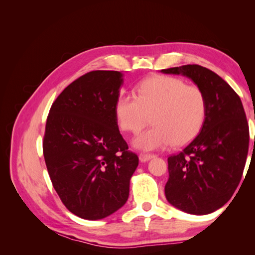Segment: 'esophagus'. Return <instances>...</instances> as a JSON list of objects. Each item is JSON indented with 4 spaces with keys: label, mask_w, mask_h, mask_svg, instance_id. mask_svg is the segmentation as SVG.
I'll return each instance as SVG.
<instances>
[{
    "label": "esophagus",
    "mask_w": 255,
    "mask_h": 255,
    "mask_svg": "<svg viewBox=\"0 0 255 255\" xmlns=\"http://www.w3.org/2000/svg\"><path fill=\"white\" fill-rule=\"evenodd\" d=\"M153 157H155V155H154V154H146V153H140L139 154V159L141 161H143V163H144V161L150 160Z\"/></svg>",
    "instance_id": "obj_1"
}]
</instances>
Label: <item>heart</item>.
<instances>
[{"label":"heart","instance_id":"heart-1","mask_svg":"<svg viewBox=\"0 0 255 255\" xmlns=\"http://www.w3.org/2000/svg\"><path fill=\"white\" fill-rule=\"evenodd\" d=\"M206 113L203 90L172 76L146 79L138 85L136 97L119 96L115 104L116 119L126 132L139 133L151 117L153 127L134 140L144 151L191 141L201 132Z\"/></svg>","mask_w":255,"mask_h":255}]
</instances>
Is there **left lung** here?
Here are the masks:
<instances>
[{
    "instance_id": "left-lung-1",
    "label": "left lung",
    "mask_w": 255,
    "mask_h": 255,
    "mask_svg": "<svg viewBox=\"0 0 255 255\" xmlns=\"http://www.w3.org/2000/svg\"><path fill=\"white\" fill-rule=\"evenodd\" d=\"M190 79L204 92L207 113L201 132L168 157V202L192 215H207L225 205L242 180L249 150V126L244 106L218 74L199 65L161 70Z\"/></svg>"
}]
</instances>
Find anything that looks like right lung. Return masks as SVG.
<instances>
[{"label":"right lung","mask_w":255,"mask_h":255,"mask_svg":"<svg viewBox=\"0 0 255 255\" xmlns=\"http://www.w3.org/2000/svg\"><path fill=\"white\" fill-rule=\"evenodd\" d=\"M122 84L119 71L88 72L64 89L48 116L42 145L50 179L83 219H103L125 205L138 166L115 115Z\"/></svg>","instance_id":"obj_1"}]
</instances>
